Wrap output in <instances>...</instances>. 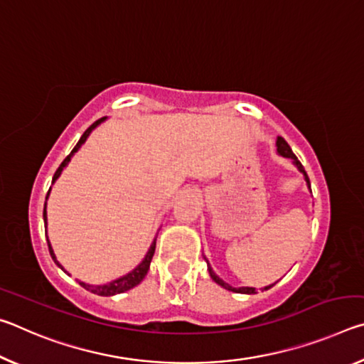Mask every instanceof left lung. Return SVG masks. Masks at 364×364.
I'll return each mask as SVG.
<instances>
[{"instance_id":"1","label":"left lung","mask_w":364,"mask_h":364,"mask_svg":"<svg viewBox=\"0 0 364 364\" xmlns=\"http://www.w3.org/2000/svg\"><path fill=\"white\" fill-rule=\"evenodd\" d=\"M276 151H278L279 156H282V157H286V159H291V160H292V164L295 165V167H297V170L300 171V173L304 175L305 181H306V186H308V189H310V193H311V184H310V178H308L306 171H305V168H304V165H301V164L299 162V159L295 157V154L292 152L291 146H289V144L286 143L284 138H281V136L276 138ZM204 258H205V257H204ZM205 262H207V269H208V274H210V278H212L215 282H217L218 286H221V287H223V289H226V291L237 292V294H257V292H255V287H232L231 284H228V282H225L223 279H221L220 276L215 274V271L212 269L210 264H208V260H207V258H205ZM273 286H274V284H271V286L263 287V291H268V289H271V287H273Z\"/></svg>"}]
</instances>
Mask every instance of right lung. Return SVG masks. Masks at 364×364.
<instances>
[{"label":"right lung","instance_id":"1","mask_svg":"<svg viewBox=\"0 0 364 364\" xmlns=\"http://www.w3.org/2000/svg\"><path fill=\"white\" fill-rule=\"evenodd\" d=\"M106 119H107V117H102V119L96 120V122L93 123V125H91V127L88 128V130H86V132L82 134V138H80V141L77 143V146L73 147V149H72V152L69 154V156H67V157L64 159V162L59 165V168L56 170V173H54V176H53V184L56 183V180H58V178L60 176V173H63V170L67 167V165H69L70 159L73 157V154H75V152L80 149V147H82V144L85 143L86 138L90 136V133L93 132L97 125H101V123H102L104 120H106ZM49 193H51V188H49L48 194H46V200H48V197H49ZM43 220H45V231H46V226H48V221H46V220H48V213H46V202H45V208H43ZM46 241H48L49 254H51L54 263H56L60 269L65 271L63 264H60V263L58 262L56 255H54V250H53V247H51V242H49V239H48V237H46ZM156 241H157V236L154 237V241H152V244H151V247H149V250H147V254L144 255L143 260H141V263L138 264V267H136V268H133V269L130 271V273L123 274V276H120V278H117V279L110 281V282H106V284H88V282H83V281H78V284L82 286V287H85L86 291L93 292V294H96V295H102V297H110V295H117V294H123V292L130 291V289H133L134 286H138L139 282L146 278L147 271H149V267H151V260H152V257H154V252H156ZM65 273H67V271H65ZM67 274H69V273H67Z\"/></svg>","mask_w":364,"mask_h":364}]
</instances>
